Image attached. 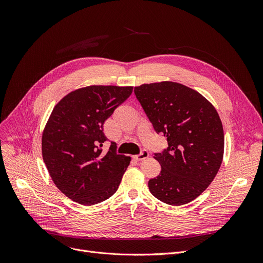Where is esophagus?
<instances>
[{"label":"esophagus","instance_id":"34e87169","mask_svg":"<svg viewBox=\"0 0 263 263\" xmlns=\"http://www.w3.org/2000/svg\"><path fill=\"white\" fill-rule=\"evenodd\" d=\"M148 157H149L148 151H147V150H143L140 155L134 156V159H135L136 161H144V160H146Z\"/></svg>","mask_w":263,"mask_h":263}]
</instances>
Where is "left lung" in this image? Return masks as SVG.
Here are the masks:
<instances>
[{"label": "left lung", "instance_id": "left-lung-1", "mask_svg": "<svg viewBox=\"0 0 263 263\" xmlns=\"http://www.w3.org/2000/svg\"><path fill=\"white\" fill-rule=\"evenodd\" d=\"M137 100L168 147L155 154L161 173L149 191L159 200L182 205L197 198L215 178L224 156V130L215 107L198 91L164 81L134 87Z\"/></svg>", "mask_w": 263, "mask_h": 263}]
</instances>
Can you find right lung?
I'll use <instances>...</instances> for the list:
<instances>
[{
	"mask_svg": "<svg viewBox=\"0 0 263 263\" xmlns=\"http://www.w3.org/2000/svg\"><path fill=\"white\" fill-rule=\"evenodd\" d=\"M132 90L91 85L69 92L54 106L41 150L52 181L68 198L92 205L115 194L131 158L116 154L113 145L102 153L103 123Z\"/></svg>",
	"mask_w": 263,
	"mask_h": 263,
	"instance_id": "right-lung-1",
	"label": "right lung"
}]
</instances>
